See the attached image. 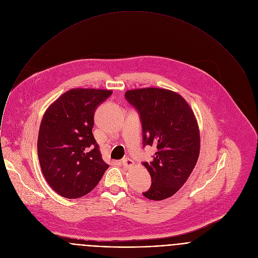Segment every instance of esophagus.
Returning <instances> with one entry per match:
<instances>
[{
	"label": "esophagus",
	"instance_id": "esophagus-1",
	"mask_svg": "<svg viewBox=\"0 0 258 258\" xmlns=\"http://www.w3.org/2000/svg\"><path fill=\"white\" fill-rule=\"evenodd\" d=\"M121 163H122V165H123L126 169H130L131 167H133V166H134V162H133L131 159H129V158H125V159H123Z\"/></svg>",
	"mask_w": 258,
	"mask_h": 258
}]
</instances>
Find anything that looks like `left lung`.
<instances>
[{
    "label": "left lung",
    "instance_id": "obj_1",
    "mask_svg": "<svg viewBox=\"0 0 258 258\" xmlns=\"http://www.w3.org/2000/svg\"><path fill=\"white\" fill-rule=\"evenodd\" d=\"M125 97L140 114L144 146L157 148L152 161L143 163L152 180L143 195L154 201L169 198L187 181L199 157L194 112L180 94L168 89H133Z\"/></svg>",
    "mask_w": 258,
    "mask_h": 258
}]
</instances>
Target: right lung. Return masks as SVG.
I'll use <instances>...</instances> for the list:
<instances>
[{
	"label": "right lung",
	"instance_id": "right-lung-1",
	"mask_svg": "<svg viewBox=\"0 0 258 258\" xmlns=\"http://www.w3.org/2000/svg\"><path fill=\"white\" fill-rule=\"evenodd\" d=\"M112 90L75 88L46 110L38 135L43 175L59 195L75 199L92 191L109 165L93 136L94 112Z\"/></svg>",
	"mask_w": 258,
	"mask_h": 258
}]
</instances>
